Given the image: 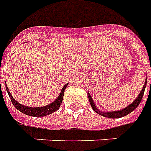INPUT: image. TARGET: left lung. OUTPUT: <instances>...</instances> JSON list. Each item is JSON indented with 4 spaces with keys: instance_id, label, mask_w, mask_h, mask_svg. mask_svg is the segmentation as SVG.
<instances>
[{
    "instance_id": "1",
    "label": "left lung",
    "mask_w": 151,
    "mask_h": 151,
    "mask_svg": "<svg viewBox=\"0 0 151 151\" xmlns=\"http://www.w3.org/2000/svg\"><path fill=\"white\" fill-rule=\"evenodd\" d=\"M147 80L146 79V81H145V84H144L142 89L140 91V93L138 94V96L137 97V98L135 99L134 101H133L132 103L129 105L128 106L126 107L125 109L121 110H118V111H111V112H102L101 110H99L96 106V105L94 104V101L92 99V97L90 96V94L88 93V98H89V101H90V106L92 107V109L94 111H95L97 114H98L99 115L103 116V117H106V118H122V117H124V116H127V114H129V113H131L133 110H134L138 105L141 102L142 99V97H143L144 91H145V89H146V86H147ZM150 86H151V80H150Z\"/></svg>"
}]
</instances>
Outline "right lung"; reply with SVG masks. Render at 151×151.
Here are the masks:
<instances>
[{
    "instance_id": "obj_1",
    "label": "right lung",
    "mask_w": 151,
    "mask_h": 151,
    "mask_svg": "<svg viewBox=\"0 0 151 151\" xmlns=\"http://www.w3.org/2000/svg\"><path fill=\"white\" fill-rule=\"evenodd\" d=\"M68 85H69V83H67V84H65L63 86L61 91V93L59 94L57 99H55V101H53V102H51V103L47 105V106H45L42 107H29L20 104L18 101H17L14 99L12 94L10 93L9 90L8 89L6 85H5V88L7 90V92L9 93V96L11 101H12V103L13 104V106L16 107L20 112L23 113V114H26V115L33 116V117H37H37H44V116L49 115L50 114H53V112H55V111L58 110L61 102H62V100H63L65 88H66Z\"/></svg>"
}]
</instances>
